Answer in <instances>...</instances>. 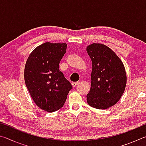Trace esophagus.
Returning a JSON list of instances; mask_svg holds the SVG:
<instances>
[{
	"instance_id": "obj_1",
	"label": "esophagus",
	"mask_w": 146,
	"mask_h": 146,
	"mask_svg": "<svg viewBox=\"0 0 146 146\" xmlns=\"http://www.w3.org/2000/svg\"><path fill=\"white\" fill-rule=\"evenodd\" d=\"M78 84H80V81H77V82H72V86L73 87H76V86H77Z\"/></svg>"
}]
</instances>
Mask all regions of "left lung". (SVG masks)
Here are the masks:
<instances>
[{"label":"left lung","instance_id":"left-lung-1","mask_svg":"<svg viewBox=\"0 0 146 146\" xmlns=\"http://www.w3.org/2000/svg\"><path fill=\"white\" fill-rule=\"evenodd\" d=\"M92 61L91 86L87 95L88 104L98 110L114 106L126 86V73L119 57L110 48L93 43L86 48Z\"/></svg>","mask_w":146,"mask_h":146}]
</instances>
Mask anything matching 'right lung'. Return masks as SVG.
I'll return each mask as SVG.
<instances>
[{"label":"right lung","instance_id":"1","mask_svg":"<svg viewBox=\"0 0 146 146\" xmlns=\"http://www.w3.org/2000/svg\"><path fill=\"white\" fill-rule=\"evenodd\" d=\"M66 49V43H44L32 51L26 61V87L36 106L48 112L62 107L73 88L59 70V63Z\"/></svg>","mask_w":146,"mask_h":146}]
</instances>
